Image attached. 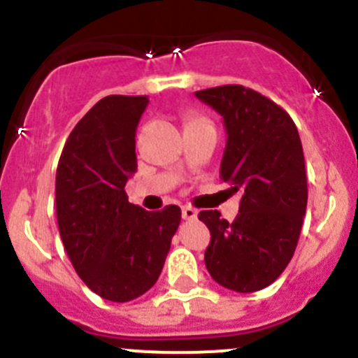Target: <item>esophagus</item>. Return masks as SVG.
Listing matches in <instances>:
<instances>
[{
	"label": "esophagus",
	"mask_w": 358,
	"mask_h": 358,
	"mask_svg": "<svg viewBox=\"0 0 358 358\" xmlns=\"http://www.w3.org/2000/svg\"><path fill=\"white\" fill-rule=\"evenodd\" d=\"M182 216H183V220H196L197 218V211L192 208V206H183Z\"/></svg>",
	"instance_id": "esophagus-1"
}]
</instances>
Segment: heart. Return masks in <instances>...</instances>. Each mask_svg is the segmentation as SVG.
<instances>
[{"label":"heart","instance_id":"heart-1","mask_svg":"<svg viewBox=\"0 0 358 358\" xmlns=\"http://www.w3.org/2000/svg\"><path fill=\"white\" fill-rule=\"evenodd\" d=\"M197 122H208L204 117H197V115H192V117L187 119V124H197Z\"/></svg>","mask_w":358,"mask_h":358}]
</instances>
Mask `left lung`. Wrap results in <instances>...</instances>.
Here are the masks:
<instances>
[{"label": "left lung", "mask_w": 358, "mask_h": 358, "mask_svg": "<svg viewBox=\"0 0 358 358\" xmlns=\"http://www.w3.org/2000/svg\"><path fill=\"white\" fill-rule=\"evenodd\" d=\"M196 96L223 115L229 138L220 178L243 194L234 222L216 209L199 213L211 232L206 268L227 289L259 291L284 272L301 232L308 201L301 140L282 107L246 86Z\"/></svg>", "instance_id": "8db88e82"}]
</instances>
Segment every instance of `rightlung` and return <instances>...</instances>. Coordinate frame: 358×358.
Returning <instances> with one entry per match:
<instances>
[{"label": "right lung", "mask_w": 358, "mask_h": 358, "mask_svg": "<svg viewBox=\"0 0 358 358\" xmlns=\"http://www.w3.org/2000/svg\"><path fill=\"white\" fill-rule=\"evenodd\" d=\"M145 95L99 100L69 135L55 180L57 222L83 282L109 301H131L161 275L182 211H145L128 202L136 171V126Z\"/></svg>", "instance_id": "add662e5"}]
</instances>
